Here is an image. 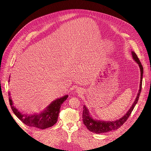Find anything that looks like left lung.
Instances as JSON below:
<instances>
[{"label": "left lung", "instance_id": "obj_1", "mask_svg": "<svg viewBox=\"0 0 151 151\" xmlns=\"http://www.w3.org/2000/svg\"><path fill=\"white\" fill-rule=\"evenodd\" d=\"M132 57H133L135 61L138 63L140 69V88L139 93L137 96V98L135 100L134 103L132 104L131 108L129 109V110L123 116L122 118H120L119 120H117L113 122H104V121H99V120H95L91 117L89 115L88 109L86 107V106H83V120L84 124L86 125L89 131L93 132L96 134H101V133H106V132H110L114 130H116L123 125L129 117L130 116L132 111L135 106V104L137 103L139 100L140 94L141 92L142 89V76H143V67L141 63L139 60V59L136 53L134 52H132Z\"/></svg>", "mask_w": 151, "mask_h": 151}]
</instances>
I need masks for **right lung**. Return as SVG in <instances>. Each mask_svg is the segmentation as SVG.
<instances>
[{
    "instance_id": "obj_1",
    "label": "right lung",
    "mask_w": 151,
    "mask_h": 151,
    "mask_svg": "<svg viewBox=\"0 0 151 151\" xmlns=\"http://www.w3.org/2000/svg\"><path fill=\"white\" fill-rule=\"evenodd\" d=\"M9 100L12 110L21 121L28 126L36 127L40 129H45L47 128L52 127L57 123L61 104L67 99L68 95L55 100L43 112L40 114H34L33 115H25L20 113L16 107L14 106L9 93Z\"/></svg>"
}]
</instances>
